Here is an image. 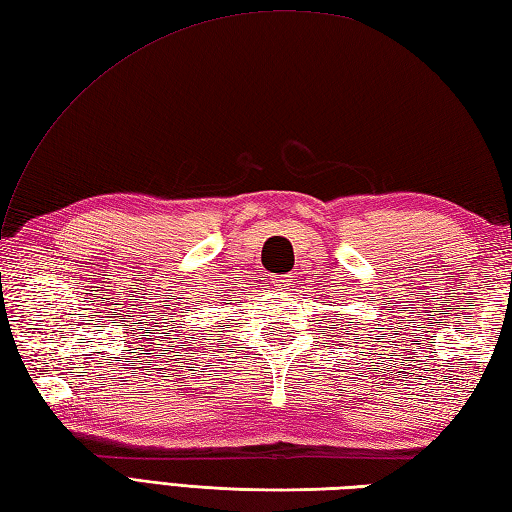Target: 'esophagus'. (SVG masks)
<instances>
[{"label":"esophagus","instance_id":"obj_1","mask_svg":"<svg viewBox=\"0 0 512 512\" xmlns=\"http://www.w3.org/2000/svg\"><path fill=\"white\" fill-rule=\"evenodd\" d=\"M275 284H277V288H279V290H290L292 286H295V284H292V279H290V277H277V279H275Z\"/></svg>","mask_w":512,"mask_h":512}]
</instances>
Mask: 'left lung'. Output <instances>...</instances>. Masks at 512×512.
Masks as SVG:
<instances>
[{
	"label": "left lung",
	"mask_w": 512,
	"mask_h": 512,
	"mask_svg": "<svg viewBox=\"0 0 512 512\" xmlns=\"http://www.w3.org/2000/svg\"><path fill=\"white\" fill-rule=\"evenodd\" d=\"M350 323H352V321H350Z\"/></svg>",
	"instance_id": "obj_1"
}]
</instances>
